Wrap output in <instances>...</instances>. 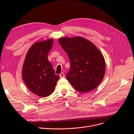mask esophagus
Returning a JSON list of instances; mask_svg holds the SVG:
<instances>
[{
  "label": "esophagus",
  "mask_w": 134,
  "mask_h": 134,
  "mask_svg": "<svg viewBox=\"0 0 134 134\" xmlns=\"http://www.w3.org/2000/svg\"><path fill=\"white\" fill-rule=\"evenodd\" d=\"M65 76V74H64V72H62V73L60 74V78H64Z\"/></svg>",
  "instance_id": "34e87169"
}]
</instances>
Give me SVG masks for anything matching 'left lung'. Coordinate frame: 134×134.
Listing matches in <instances>:
<instances>
[{"label":"left lung","mask_w":134,"mask_h":134,"mask_svg":"<svg viewBox=\"0 0 134 134\" xmlns=\"http://www.w3.org/2000/svg\"><path fill=\"white\" fill-rule=\"evenodd\" d=\"M58 41L70 61L66 75L69 82L82 93L94 90L102 82L106 70L102 52L90 40L80 36L64 37Z\"/></svg>","instance_id":"1"}]
</instances>
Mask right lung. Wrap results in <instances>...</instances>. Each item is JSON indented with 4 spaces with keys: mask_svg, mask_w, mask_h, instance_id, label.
Listing matches in <instances>:
<instances>
[{
    "mask_svg": "<svg viewBox=\"0 0 134 134\" xmlns=\"http://www.w3.org/2000/svg\"><path fill=\"white\" fill-rule=\"evenodd\" d=\"M54 39L34 43L30 48L24 61L22 79L31 92L40 97L51 95L60 76L55 75L51 64L47 58L53 45Z\"/></svg>",
    "mask_w": 134,
    "mask_h": 134,
    "instance_id": "obj_1",
    "label": "right lung"
}]
</instances>
